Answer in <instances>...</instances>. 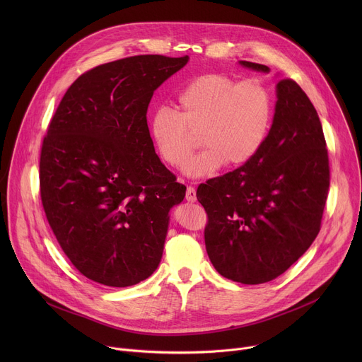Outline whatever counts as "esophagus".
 <instances>
[{
  "instance_id": "obj_1",
  "label": "esophagus",
  "mask_w": 362,
  "mask_h": 362,
  "mask_svg": "<svg viewBox=\"0 0 362 362\" xmlns=\"http://www.w3.org/2000/svg\"><path fill=\"white\" fill-rule=\"evenodd\" d=\"M186 200H187V202H194V200H196V189H194V187L189 186V187L186 189Z\"/></svg>"
}]
</instances>
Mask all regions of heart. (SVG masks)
Masks as SVG:
<instances>
[{"label": "heart", "mask_w": 362, "mask_h": 362, "mask_svg": "<svg viewBox=\"0 0 362 362\" xmlns=\"http://www.w3.org/2000/svg\"><path fill=\"white\" fill-rule=\"evenodd\" d=\"M176 103L179 113L156 112L150 133L160 159L175 169L185 168L201 134L206 148L187 164L190 176H208L225 163L247 165L262 150L272 126V93L259 78L203 74L179 93Z\"/></svg>", "instance_id": "obj_1"}]
</instances>
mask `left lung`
Listing matches in <instances>:
<instances>
[{
	"mask_svg": "<svg viewBox=\"0 0 362 362\" xmlns=\"http://www.w3.org/2000/svg\"><path fill=\"white\" fill-rule=\"evenodd\" d=\"M242 66L268 73L264 64ZM268 139L257 156L197 187L208 214L204 245L215 269L246 285L282 275L313 245L329 189L328 148L318 113L292 78L276 86Z\"/></svg>",
	"mask_w": 362,
	"mask_h": 362,
	"instance_id": "obj_1",
	"label": "left lung"
}]
</instances>
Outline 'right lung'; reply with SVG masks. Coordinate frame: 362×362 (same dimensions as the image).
I'll list each match as a JSON object with an SVG mask.
<instances>
[{
	"label": "right lung",
	"mask_w": 362,
	"mask_h": 362,
	"mask_svg": "<svg viewBox=\"0 0 362 362\" xmlns=\"http://www.w3.org/2000/svg\"><path fill=\"white\" fill-rule=\"evenodd\" d=\"M189 57L133 56L83 73L51 117L40 154L48 225L86 278L124 288L160 264L169 211L186 186L154 151L147 107Z\"/></svg>",
	"instance_id": "right-lung-1"
}]
</instances>
